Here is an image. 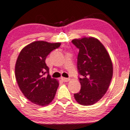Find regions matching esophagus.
Segmentation results:
<instances>
[{"mask_svg":"<svg viewBox=\"0 0 130 130\" xmlns=\"http://www.w3.org/2000/svg\"><path fill=\"white\" fill-rule=\"evenodd\" d=\"M61 79L63 82H67L70 81V79H68V78H65V77H62L61 78Z\"/></svg>","mask_w":130,"mask_h":130,"instance_id":"obj_1","label":"esophagus"}]
</instances>
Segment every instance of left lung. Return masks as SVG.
Wrapping results in <instances>:
<instances>
[{
    "mask_svg": "<svg viewBox=\"0 0 130 130\" xmlns=\"http://www.w3.org/2000/svg\"><path fill=\"white\" fill-rule=\"evenodd\" d=\"M73 44L79 49L77 69L81 89L74 94L77 103L92 105L104 96L113 76V64L109 53L98 39L83 37L74 39Z\"/></svg>",
    "mask_w": 130,
    "mask_h": 130,
    "instance_id": "left-lung-1",
    "label": "left lung"
}]
</instances>
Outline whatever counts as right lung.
<instances>
[{
	"instance_id": "1",
	"label": "right lung",
	"mask_w": 130,
	"mask_h": 130,
	"mask_svg": "<svg viewBox=\"0 0 130 130\" xmlns=\"http://www.w3.org/2000/svg\"><path fill=\"white\" fill-rule=\"evenodd\" d=\"M60 45V42L35 41L23 48L17 58L15 73L19 88L28 100L37 105L47 106L54 98L59 83L49 74L45 59Z\"/></svg>"
}]
</instances>
